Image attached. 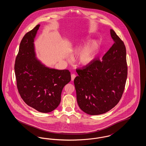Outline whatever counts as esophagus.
<instances>
[{"label": "esophagus", "instance_id": "esophagus-1", "mask_svg": "<svg viewBox=\"0 0 146 146\" xmlns=\"http://www.w3.org/2000/svg\"><path fill=\"white\" fill-rule=\"evenodd\" d=\"M76 74H72V75H71V80H72V81H73L74 80V79H75V78H76Z\"/></svg>", "mask_w": 146, "mask_h": 146}]
</instances>
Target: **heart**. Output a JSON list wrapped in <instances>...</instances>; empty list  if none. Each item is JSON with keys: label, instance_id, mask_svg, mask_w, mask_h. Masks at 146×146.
Instances as JSON below:
<instances>
[{"label": "heart", "instance_id": "heart-1", "mask_svg": "<svg viewBox=\"0 0 146 146\" xmlns=\"http://www.w3.org/2000/svg\"><path fill=\"white\" fill-rule=\"evenodd\" d=\"M80 42L77 43L72 48V51L73 52H78L80 50ZM99 45L97 42H94L85 46L80 50L78 56V61L79 63L83 66L90 64L96 57Z\"/></svg>", "mask_w": 146, "mask_h": 146}]
</instances>
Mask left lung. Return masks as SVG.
<instances>
[{"mask_svg": "<svg viewBox=\"0 0 146 146\" xmlns=\"http://www.w3.org/2000/svg\"><path fill=\"white\" fill-rule=\"evenodd\" d=\"M114 44L101 60L98 58L76 71L74 80L77 102L90 115L102 114L118 104L125 89L127 76L124 42L110 30Z\"/></svg>", "mask_w": 146, "mask_h": 146, "instance_id": "1", "label": "left lung"}]
</instances>
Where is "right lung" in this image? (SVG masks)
Masks as SVG:
<instances>
[{"instance_id": "1", "label": "right lung", "mask_w": 146, "mask_h": 146, "mask_svg": "<svg viewBox=\"0 0 146 146\" xmlns=\"http://www.w3.org/2000/svg\"><path fill=\"white\" fill-rule=\"evenodd\" d=\"M39 26L36 25L23 37L14 69L23 101L38 111L49 113L60 104L63 88L71 76L68 70L50 68L36 58L33 42Z\"/></svg>"}]
</instances>
